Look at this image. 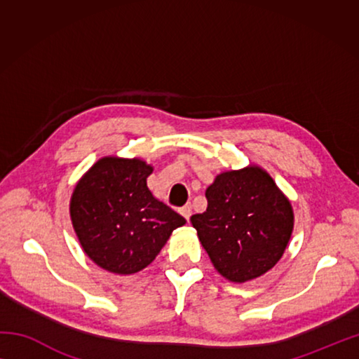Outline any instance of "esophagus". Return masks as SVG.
<instances>
[{"mask_svg":"<svg viewBox=\"0 0 359 359\" xmlns=\"http://www.w3.org/2000/svg\"><path fill=\"white\" fill-rule=\"evenodd\" d=\"M180 214L184 215L187 220H190V217H191V204H187V205H184V208L180 209Z\"/></svg>","mask_w":359,"mask_h":359,"instance_id":"obj_1","label":"esophagus"}]
</instances>
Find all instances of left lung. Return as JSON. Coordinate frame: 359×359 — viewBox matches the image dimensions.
Here are the masks:
<instances>
[{
  "label": "left lung",
  "instance_id": "obj_1",
  "mask_svg": "<svg viewBox=\"0 0 359 359\" xmlns=\"http://www.w3.org/2000/svg\"><path fill=\"white\" fill-rule=\"evenodd\" d=\"M208 209L191 215L193 228L228 280L242 283L276 266L293 231V209L263 169L217 175L205 190Z\"/></svg>",
  "mask_w": 359,
  "mask_h": 359
}]
</instances>
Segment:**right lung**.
Instances as JSON below:
<instances>
[{"instance_id": "add662e5", "label": "right lung", "mask_w": 359, "mask_h": 359, "mask_svg": "<svg viewBox=\"0 0 359 359\" xmlns=\"http://www.w3.org/2000/svg\"><path fill=\"white\" fill-rule=\"evenodd\" d=\"M151 166L142 160L102 158L71 198L72 226L83 252L102 269L135 274L149 266L185 218L154 198Z\"/></svg>"}]
</instances>
